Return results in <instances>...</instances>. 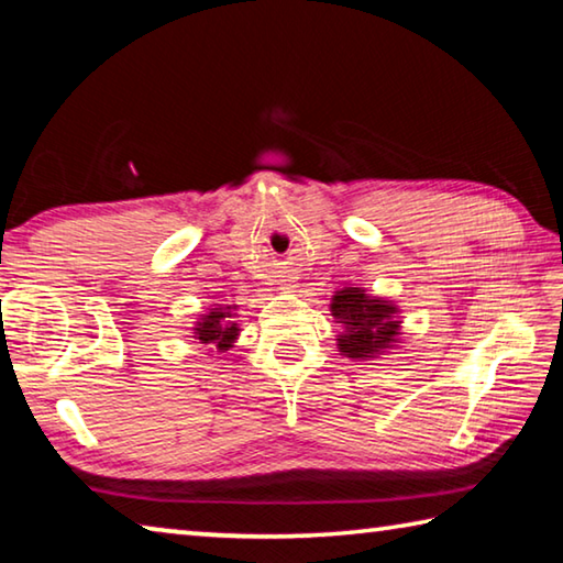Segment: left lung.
I'll use <instances>...</instances> for the list:
<instances>
[{"mask_svg":"<svg viewBox=\"0 0 563 563\" xmlns=\"http://www.w3.org/2000/svg\"><path fill=\"white\" fill-rule=\"evenodd\" d=\"M332 318L342 322L338 335L340 355L352 360H373L393 350L399 335L397 308L389 300L373 298L362 288H342L332 295Z\"/></svg>","mask_w":563,"mask_h":563,"instance_id":"8db88e82","label":"left lung"}]
</instances>
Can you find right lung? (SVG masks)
Masks as SVG:
<instances>
[{"instance_id":"obj_1","label":"right lung","mask_w":563,"mask_h":563,"mask_svg":"<svg viewBox=\"0 0 563 563\" xmlns=\"http://www.w3.org/2000/svg\"><path fill=\"white\" fill-rule=\"evenodd\" d=\"M233 305L228 308H211L208 316H201V320L196 322V338L203 342V345H213L218 352H225L228 347H233V342L238 340V322H233Z\"/></svg>"}]
</instances>
